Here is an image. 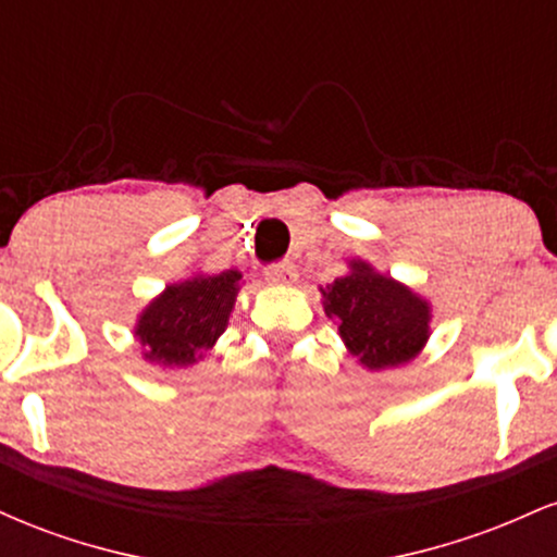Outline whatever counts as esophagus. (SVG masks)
I'll return each mask as SVG.
<instances>
[{
  "mask_svg": "<svg viewBox=\"0 0 557 557\" xmlns=\"http://www.w3.org/2000/svg\"><path fill=\"white\" fill-rule=\"evenodd\" d=\"M264 277L267 283L272 285H293L298 280V272L296 267H293V261H277V264L267 267Z\"/></svg>",
  "mask_w": 557,
  "mask_h": 557,
  "instance_id": "esophagus-1",
  "label": "esophagus"
}]
</instances>
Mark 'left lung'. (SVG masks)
Wrapping results in <instances>:
<instances>
[{
  "label": "left lung",
  "mask_w": 557,
  "mask_h": 557,
  "mask_svg": "<svg viewBox=\"0 0 557 557\" xmlns=\"http://www.w3.org/2000/svg\"><path fill=\"white\" fill-rule=\"evenodd\" d=\"M350 267L354 272L322 290L324 311L337 322L350 354L369 369L411 361L430 337V306L361 261Z\"/></svg>",
  "instance_id": "obj_1"
}]
</instances>
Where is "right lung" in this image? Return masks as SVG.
<instances>
[{"label": "right lung", "instance_id": "1", "mask_svg": "<svg viewBox=\"0 0 557 557\" xmlns=\"http://www.w3.org/2000/svg\"><path fill=\"white\" fill-rule=\"evenodd\" d=\"M238 280V272L227 270L170 285L138 319L136 335L144 343L146 359L162 367H188L212 348L227 327Z\"/></svg>", "mask_w": 557, "mask_h": 557}]
</instances>
